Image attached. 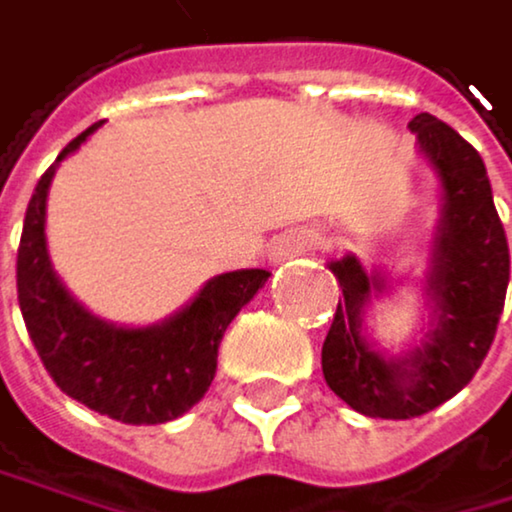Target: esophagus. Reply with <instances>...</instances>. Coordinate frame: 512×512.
I'll return each instance as SVG.
<instances>
[{
	"mask_svg": "<svg viewBox=\"0 0 512 512\" xmlns=\"http://www.w3.org/2000/svg\"><path fill=\"white\" fill-rule=\"evenodd\" d=\"M313 245H316V239H313V233H307V230L288 233V236H282V239L276 242V248H273V261H285V258H291V254L310 251Z\"/></svg>",
	"mask_w": 512,
	"mask_h": 512,
	"instance_id": "esophagus-1",
	"label": "esophagus"
}]
</instances>
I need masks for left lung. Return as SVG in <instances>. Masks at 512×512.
Masks as SVG:
<instances>
[{
	"label": "left lung",
	"mask_w": 512,
	"mask_h": 512,
	"mask_svg": "<svg viewBox=\"0 0 512 512\" xmlns=\"http://www.w3.org/2000/svg\"><path fill=\"white\" fill-rule=\"evenodd\" d=\"M408 128L436 174L442 202L421 282L430 310L424 338L399 356L381 350L368 338L365 313L393 291V279L368 273L356 254L328 261L344 301L322 344L325 384L359 415L384 421L427 415L473 381L495 341L510 282V248L482 156L430 113H418Z\"/></svg>",
	"instance_id": "1"
}]
</instances>
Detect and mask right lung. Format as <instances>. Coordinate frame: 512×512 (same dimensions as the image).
Masks as SVG:
<instances>
[{
  "instance_id": "right-lung-1",
  "label": "right lung",
  "mask_w": 512,
  "mask_h": 512,
  "mask_svg": "<svg viewBox=\"0 0 512 512\" xmlns=\"http://www.w3.org/2000/svg\"><path fill=\"white\" fill-rule=\"evenodd\" d=\"M94 131L97 125L73 137L33 190L17 248V304L42 365L67 396L122 424H165L205 396L227 325L270 273L214 276L190 304L153 325H116L85 310L51 267L45 205L57 165Z\"/></svg>"
}]
</instances>
